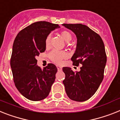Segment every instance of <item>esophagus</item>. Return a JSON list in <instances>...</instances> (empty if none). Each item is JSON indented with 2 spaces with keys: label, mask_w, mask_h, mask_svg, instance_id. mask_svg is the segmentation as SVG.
<instances>
[{
  "label": "esophagus",
  "mask_w": 120,
  "mask_h": 120,
  "mask_svg": "<svg viewBox=\"0 0 120 120\" xmlns=\"http://www.w3.org/2000/svg\"><path fill=\"white\" fill-rule=\"evenodd\" d=\"M57 69H58V71H62V68L61 67V66H57Z\"/></svg>",
  "instance_id": "34e87169"
}]
</instances>
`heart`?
I'll return each mask as SVG.
<instances>
[{
    "instance_id": "b5f03b06",
    "label": "heart",
    "mask_w": 120,
    "mask_h": 120,
    "mask_svg": "<svg viewBox=\"0 0 120 120\" xmlns=\"http://www.w3.org/2000/svg\"><path fill=\"white\" fill-rule=\"evenodd\" d=\"M60 36L63 38V40L66 42V43H69L71 40H72V35L69 32L66 30L62 31L60 32ZM51 35H49L46 38L45 40V45L46 48H49L50 46V43H51ZM49 58L54 62L60 65L62 63L63 59H65L68 57V55L66 52H62V51H53L49 54Z\"/></svg>"
}]
</instances>
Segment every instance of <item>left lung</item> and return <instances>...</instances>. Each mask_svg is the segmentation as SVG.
<instances>
[{"label": "left lung", "mask_w": 120, "mask_h": 120, "mask_svg": "<svg viewBox=\"0 0 120 120\" xmlns=\"http://www.w3.org/2000/svg\"><path fill=\"white\" fill-rule=\"evenodd\" d=\"M77 38V46L71 60L80 67L74 72L63 67L65 78L63 81L67 96L71 100L83 102L96 93L104 78L107 62L105 47L102 38L88 26L82 24H63Z\"/></svg>", "instance_id": "obj_1"}]
</instances>
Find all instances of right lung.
Segmentation results:
<instances>
[{
  "label": "right lung",
  "instance_id": "right-lung-1",
  "mask_svg": "<svg viewBox=\"0 0 120 120\" xmlns=\"http://www.w3.org/2000/svg\"><path fill=\"white\" fill-rule=\"evenodd\" d=\"M60 27L46 21L36 22L20 31L14 41L11 58L15 86L22 96L38 101L49 95L57 68L49 63L42 69L36 57L46 50L45 40L51 31Z\"/></svg>",
  "mask_w": 120,
  "mask_h": 120
}]
</instances>
